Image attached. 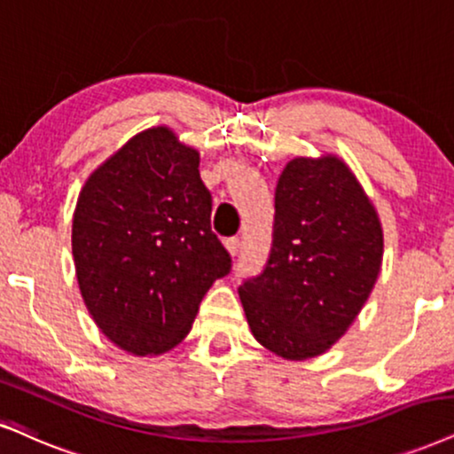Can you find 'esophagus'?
Masks as SVG:
<instances>
[{
    "instance_id": "34e87169",
    "label": "esophagus",
    "mask_w": 454,
    "mask_h": 454,
    "mask_svg": "<svg viewBox=\"0 0 454 454\" xmlns=\"http://www.w3.org/2000/svg\"><path fill=\"white\" fill-rule=\"evenodd\" d=\"M225 248H227V253L231 254V259H236V256L239 254V239L238 238L225 239Z\"/></svg>"
}]
</instances>
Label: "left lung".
<instances>
[{
	"instance_id": "left-lung-1",
	"label": "left lung",
	"mask_w": 454,
	"mask_h": 454,
	"mask_svg": "<svg viewBox=\"0 0 454 454\" xmlns=\"http://www.w3.org/2000/svg\"><path fill=\"white\" fill-rule=\"evenodd\" d=\"M381 261V218L345 160H290L276 187L270 261L239 288L250 333L290 362L326 354L362 311Z\"/></svg>"
}]
</instances>
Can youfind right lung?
Masks as SVG:
<instances>
[{
    "instance_id": "right-lung-1",
    "label": "right lung",
    "mask_w": 454,
    "mask_h": 454,
    "mask_svg": "<svg viewBox=\"0 0 454 454\" xmlns=\"http://www.w3.org/2000/svg\"><path fill=\"white\" fill-rule=\"evenodd\" d=\"M200 151L168 126L134 134L83 183L71 248L80 293L100 333L132 356L187 337L231 259L210 229Z\"/></svg>"
}]
</instances>
